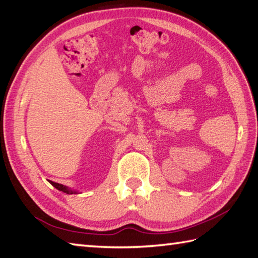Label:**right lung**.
Returning <instances> with one entry per match:
<instances>
[{
	"label": "right lung",
	"mask_w": 258,
	"mask_h": 258,
	"mask_svg": "<svg viewBox=\"0 0 258 258\" xmlns=\"http://www.w3.org/2000/svg\"><path fill=\"white\" fill-rule=\"evenodd\" d=\"M48 182H50V183L54 186V187L57 188L58 190L64 191V193H67V194H78V193H79L78 190L70 188V187H68V186H64V185H62V184H58V183H55V182H52V180H48Z\"/></svg>",
	"instance_id": "add662e5"
}]
</instances>
